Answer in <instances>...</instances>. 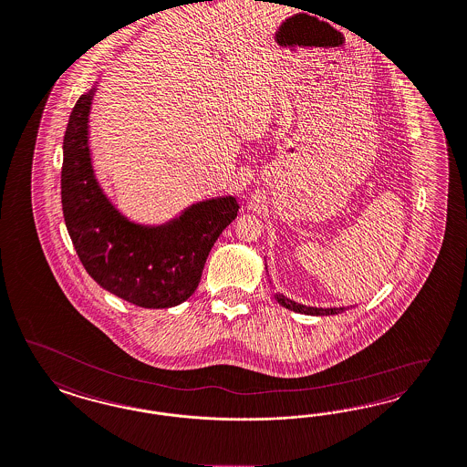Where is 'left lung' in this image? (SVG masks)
Listing matches in <instances>:
<instances>
[{
    "instance_id": "left-lung-1",
    "label": "left lung",
    "mask_w": 467,
    "mask_h": 467,
    "mask_svg": "<svg viewBox=\"0 0 467 467\" xmlns=\"http://www.w3.org/2000/svg\"><path fill=\"white\" fill-rule=\"evenodd\" d=\"M265 269H267V265H265ZM274 298L277 300L279 306H283L285 308H288V310H293L296 314H306V316H335V314H341V312L350 308V306H327V308H322V306H304V304L293 302L288 296H285L283 293H274Z\"/></svg>"
}]
</instances>
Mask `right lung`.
<instances>
[{"mask_svg":"<svg viewBox=\"0 0 467 467\" xmlns=\"http://www.w3.org/2000/svg\"><path fill=\"white\" fill-rule=\"evenodd\" d=\"M98 82L81 95L64 136L62 209L84 269L103 290L143 308L186 302L219 234L238 215L233 194L202 200L161 224L130 221L103 192L93 167L89 113Z\"/></svg>","mask_w":467,"mask_h":467,"instance_id":"right-lung-1","label":"right lung"}]
</instances>
